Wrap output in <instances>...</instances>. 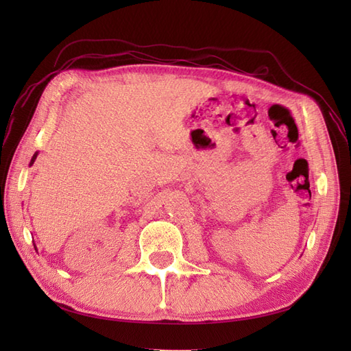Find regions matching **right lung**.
<instances>
[{
  "label": "right lung",
  "mask_w": 351,
  "mask_h": 351,
  "mask_svg": "<svg viewBox=\"0 0 351 351\" xmlns=\"http://www.w3.org/2000/svg\"><path fill=\"white\" fill-rule=\"evenodd\" d=\"M36 156H38V152H36V154H35V155H34V156H32V161H30V165H32V164H34V162H35V159H36Z\"/></svg>",
  "instance_id": "1"
}]
</instances>
